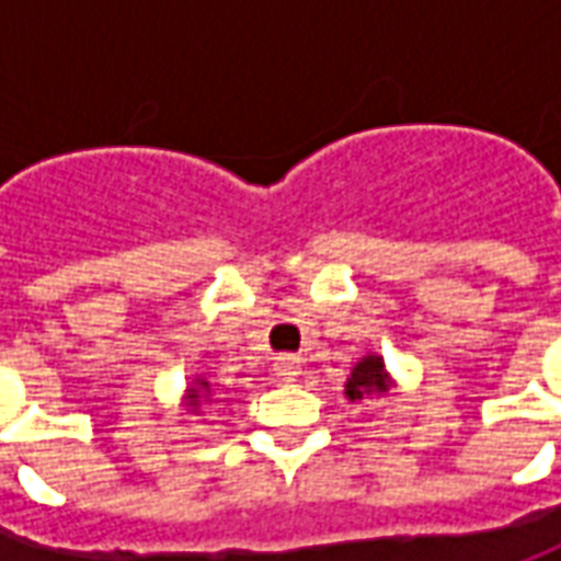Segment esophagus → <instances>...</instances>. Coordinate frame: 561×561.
Here are the masks:
<instances>
[{"instance_id": "obj_1", "label": "esophagus", "mask_w": 561, "mask_h": 561, "mask_svg": "<svg viewBox=\"0 0 561 561\" xmlns=\"http://www.w3.org/2000/svg\"><path fill=\"white\" fill-rule=\"evenodd\" d=\"M273 369H276V376H279L282 381H294V378L300 376V357H294V354H282V357H276Z\"/></svg>"}]
</instances>
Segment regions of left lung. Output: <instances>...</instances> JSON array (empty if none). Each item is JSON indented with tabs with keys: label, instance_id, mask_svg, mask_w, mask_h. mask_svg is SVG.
<instances>
[{
	"label": "left lung",
	"instance_id": "1",
	"mask_svg": "<svg viewBox=\"0 0 561 561\" xmlns=\"http://www.w3.org/2000/svg\"><path fill=\"white\" fill-rule=\"evenodd\" d=\"M390 376L385 369V357L378 354H366L360 357V364L352 369V378L345 381V397L348 400H366V397H381L388 393Z\"/></svg>",
	"mask_w": 561,
	"mask_h": 561
}]
</instances>
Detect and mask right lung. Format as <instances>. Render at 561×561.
Returning <instances> with one entry per match:
<instances>
[{
	"mask_svg": "<svg viewBox=\"0 0 561 561\" xmlns=\"http://www.w3.org/2000/svg\"><path fill=\"white\" fill-rule=\"evenodd\" d=\"M207 393H209V385L207 381H204V378H197L195 385H192V388H188V393H185V405H188V409H201V400H207Z\"/></svg>",
	"mask_w": 561,
	"mask_h": 561,
	"instance_id": "right-lung-1",
	"label": "right lung"
}]
</instances>
